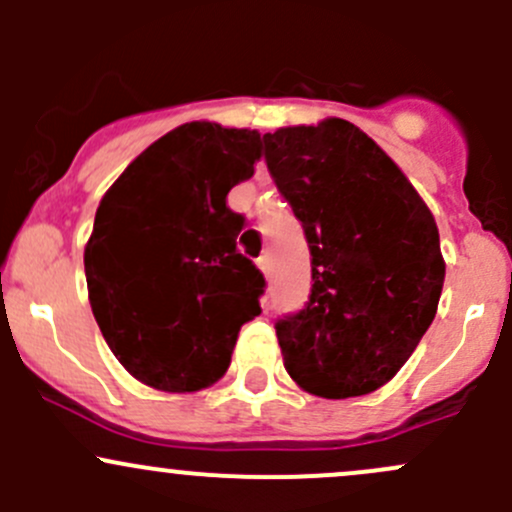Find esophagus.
Returning <instances> with one entry per match:
<instances>
[{
	"mask_svg": "<svg viewBox=\"0 0 512 512\" xmlns=\"http://www.w3.org/2000/svg\"><path fill=\"white\" fill-rule=\"evenodd\" d=\"M257 267H260V270H262V275L270 277V272H272V257H270V252H265V255L257 257Z\"/></svg>",
	"mask_w": 512,
	"mask_h": 512,
	"instance_id": "esophagus-1",
	"label": "esophagus"
}]
</instances>
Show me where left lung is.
Masks as SVG:
<instances>
[{"label":"left lung","mask_w":512,"mask_h":512,"mask_svg":"<svg viewBox=\"0 0 512 512\" xmlns=\"http://www.w3.org/2000/svg\"><path fill=\"white\" fill-rule=\"evenodd\" d=\"M262 141L312 255L309 302L275 324L287 374L324 399L371 394L436 317L446 277L436 220L399 165L344 118Z\"/></svg>","instance_id":"1"}]
</instances>
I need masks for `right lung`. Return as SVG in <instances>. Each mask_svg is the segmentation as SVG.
Listing matches in <instances>:
<instances>
[{
  "mask_svg": "<svg viewBox=\"0 0 512 512\" xmlns=\"http://www.w3.org/2000/svg\"><path fill=\"white\" fill-rule=\"evenodd\" d=\"M260 133L183 123L106 190L84 250L89 302L123 369L160 391H200L260 314L262 272L237 252L227 193L252 178Z\"/></svg>",
  "mask_w": 512,
  "mask_h": 512,
  "instance_id": "1",
  "label": "right lung"
}]
</instances>
